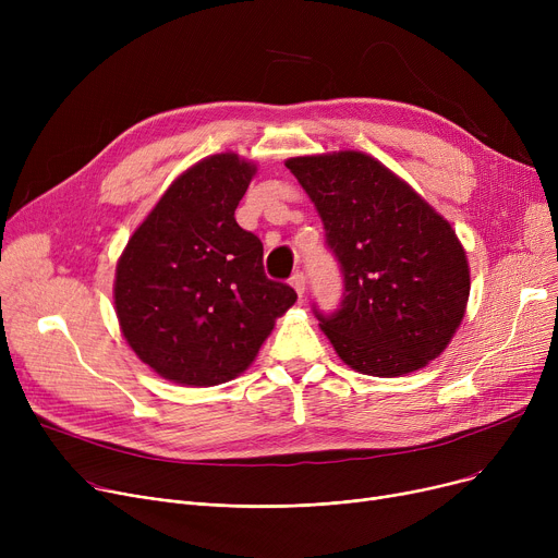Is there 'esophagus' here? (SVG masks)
I'll list each match as a JSON object with an SVG mask.
<instances>
[{
	"instance_id": "34e87169",
	"label": "esophagus",
	"mask_w": 558,
	"mask_h": 558,
	"mask_svg": "<svg viewBox=\"0 0 558 558\" xmlns=\"http://www.w3.org/2000/svg\"><path fill=\"white\" fill-rule=\"evenodd\" d=\"M291 287H294L296 294L303 299V294H305V274L303 271H296L294 276H291Z\"/></svg>"
}]
</instances>
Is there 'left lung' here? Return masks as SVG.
<instances>
[{"mask_svg": "<svg viewBox=\"0 0 558 558\" xmlns=\"http://www.w3.org/2000/svg\"><path fill=\"white\" fill-rule=\"evenodd\" d=\"M314 201L339 262L341 303L320 330L364 375L396 377L438 357L459 328L465 253L450 223L385 165L360 151L284 162Z\"/></svg>", "mask_w": 558, "mask_h": 558, "instance_id": "1", "label": "left lung"}]
</instances>
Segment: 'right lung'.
<instances>
[{
    "mask_svg": "<svg viewBox=\"0 0 558 558\" xmlns=\"http://www.w3.org/2000/svg\"><path fill=\"white\" fill-rule=\"evenodd\" d=\"M255 167L234 154L179 175L117 264L114 310L135 355L171 383L215 387L248 368L296 291L269 280L234 221Z\"/></svg>",
    "mask_w": 558,
    "mask_h": 558,
    "instance_id": "obj_1",
    "label": "right lung"
}]
</instances>
